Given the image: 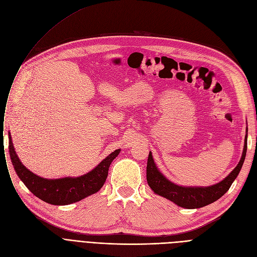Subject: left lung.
<instances>
[{
	"label": "left lung",
	"mask_w": 257,
	"mask_h": 257,
	"mask_svg": "<svg viewBox=\"0 0 257 257\" xmlns=\"http://www.w3.org/2000/svg\"><path fill=\"white\" fill-rule=\"evenodd\" d=\"M246 153L247 134L245 137L243 155L236 167L231 171V173L227 177H225L222 182L218 183L217 185L205 188L182 187L171 183L170 180H168L158 170V167L154 162L152 153H149L146 167L147 184L156 194L173 201L175 204L179 206L186 208H199L215 202L229 190L233 180L238 175L240 169H242V166L246 158Z\"/></svg>",
	"instance_id": "obj_1"
}]
</instances>
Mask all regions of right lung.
Masks as SVG:
<instances>
[{
  "label": "right lung",
  "mask_w": 257,
  "mask_h": 257,
  "mask_svg": "<svg viewBox=\"0 0 257 257\" xmlns=\"http://www.w3.org/2000/svg\"><path fill=\"white\" fill-rule=\"evenodd\" d=\"M120 149H116L92 171L80 177H65L58 179H47L35 175L29 171L22 164L14 152L13 143L9 136V154L15 172L19 175L25 186L36 197L54 205H66L80 201L100 190L105 179L113 160L119 155Z\"/></svg>",
  "instance_id": "right-lung-1"
}]
</instances>
